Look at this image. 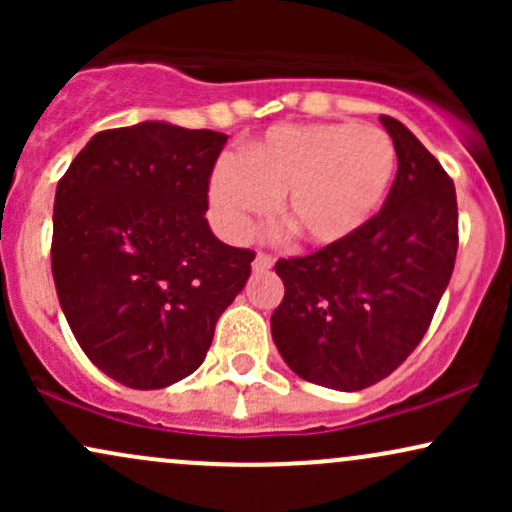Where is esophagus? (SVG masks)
Listing matches in <instances>:
<instances>
[{
    "instance_id": "esophagus-1",
    "label": "esophagus",
    "mask_w": 512,
    "mask_h": 512,
    "mask_svg": "<svg viewBox=\"0 0 512 512\" xmlns=\"http://www.w3.org/2000/svg\"><path fill=\"white\" fill-rule=\"evenodd\" d=\"M272 267H274V257L267 255V252H260V255L255 257V262H252V272H255V274L269 272Z\"/></svg>"
}]
</instances>
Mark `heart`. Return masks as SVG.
Returning a JSON list of instances; mask_svg holds the SVG:
<instances>
[{"mask_svg":"<svg viewBox=\"0 0 512 512\" xmlns=\"http://www.w3.org/2000/svg\"><path fill=\"white\" fill-rule=\"evenodd\" d=\"M397 151L378 127L303 125L272 129L211 178V199L236 233L284 197V223L310 245L351 238L383 207Z\"/></svg>","mask_w":512,"mask_h":512,"instance_id":"1","label":"heart"}]
</instances>
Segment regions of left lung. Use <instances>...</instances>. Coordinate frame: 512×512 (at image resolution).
<instances>
[{"instance_id": "obj_1", "label": "left lung", "mask_w": 512, "mask_h": 512, "mask_svg": "<svg viewBox=\"0 0 512 512\" xmlns=\"http://www.w3.org/2000/svg\"><path fill=\"white\" fill-rule=\"evenodd\" d=\"M397 151L383 209L342 243L276 262L272 315L281 358L308 383L356 392L407 361L431 325L457 257V197L438 158L395 117Z\"/></svg>"}]
</instances>
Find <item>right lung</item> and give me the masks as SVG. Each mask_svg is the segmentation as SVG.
<instances>
[{
	"mask_svg": "<svg viewBox=\"0 0 512 512\" xmlns=\"http://www.w3.org/2000/svg\"><path fill=\"white\" fill-rule=\"evenodd\" d=\"M226 134L142 122L91 137L57 182L52 276L84 354L117 383L161 390L202 366L255 252L211 233Z\"/></svg>",
	"mask_w": 512,
	"mask_h": 512,
	"instance_id": "obj_1",
	"label": "right lung"
}]
</instances>
